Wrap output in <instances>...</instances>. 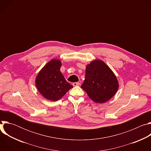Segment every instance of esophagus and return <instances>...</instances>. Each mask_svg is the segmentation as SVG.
<instances>
[{
    "label": "esophagus",
    "instance_id": "esophagus-1",
    "mask_svg": "<svg viewBox=\"0 0 151 151\" xmlns=\"http://www.w3.org/2000/svg\"><path fill=\"white\" fill-rule=\"evenodd\" d=\"M79 82H73V86H74V87H76V86H79Z\"/></svg>",
    "mask_w": 151,
    "mask_h": 151
}]
</instances>
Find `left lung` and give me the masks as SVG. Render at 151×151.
Here are the masks:
<instances>
[{
	"instance_id": "1",
	"label": "left lung",
	"mask_w": 151,
	"mask_h": 151,
	"mask_svg": "<svg viewBox=\"0 0 151 151\" xmlns=\"http://www.w3.org/2000/svg\"><path fill=\"white\" fill-rule=\"evenodd\" d=\"M118 81L112 70L101 60H96L86 67L81 88L94 102L103 103L117 92Z\"/></svg>"
}]
</instances>
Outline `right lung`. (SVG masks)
<instances>
[{"instance_id": "add662e5", "label": "right lung", "mask_w": 151, "mask_h": 151, "mask_svg": "<svg viewBox=\"0 0 151 151\" xmlns=\"http://www.w3.org/2000/svg\"><path fill=\"white\" fill-rule=\"evenodd\" d=\"M61 62L53 59L49 61L39 72L36 78V86L44 98L57 101L73 86L66 81L61 72Z\"/></svg>"}]
</instances>
